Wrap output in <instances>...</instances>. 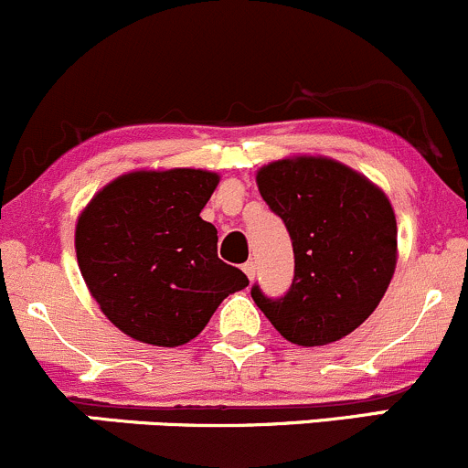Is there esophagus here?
Instances as JSON below:
<instances>
[{"mask_svg": "<svg viewBox=\"0 0 468 468\" xmlns=\"http://www.w3.org/2000/svg\"><path fill=\"white\" fill-rule=\"evenodd\" d=\"M244 273H247V278L250 280V282H253V280H255V262H253V260H249V262L244 264Z\"/></svg>", "mask_w": 468, "mask_h": 468, "instance_id": "1", "label": "esophagus"}]
</instances>
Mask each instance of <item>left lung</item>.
I'll use <instances>...</instances> for the list:
<instances>
[{
	"label": "left lung",
	"mask_w": 468,
	"mask_h": 468,
	"mask_svg": "<svg viewBox=\"0 0 468 468\" xmlns=\"http://www.w3.org/2000/svg\"><path fill=\"white\" fill-rule=\"evenodd\" d=\"M269 208L293 244V282L284 298L250 289L287 341L318 347L367 321L395 275L397 218L375 181L323 154H293L255 172Z\"/></svg>",
	"instance_id": "8db88e82"
}]
</instances>
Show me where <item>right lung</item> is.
<instances>
[{
	"instance_id": "1",
	"label": "right lung",
	"mask_w": 468,
	"mask_h": 468,
	"mask_svg": "<svg viewBox=\"0 0 468 468\" xmlns=\"http://www.w3.org/2000/svg\"><path fill=\"white\" fill-rule=\"evenodd\" d=\"M219 184L201 168L132 170L91 197L76 221L82 280L107 321L156 347L199 336L249 278L218 258V229L199 218Z\"/></svg>"
}]
</instances>
